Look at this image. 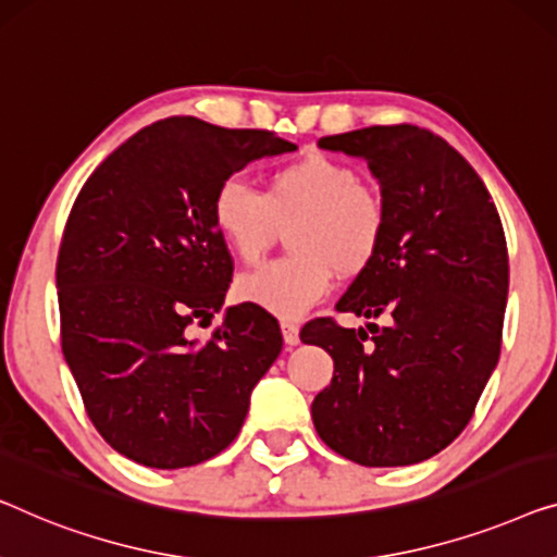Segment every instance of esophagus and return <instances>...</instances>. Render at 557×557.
<instances>
[{
	"label": "esophagus",
	"instance_id": "obj_1",
	"mask_svg": "<svg viewBox=\"0 0 557 557\" xmlns=\"http://www.w3.org/2000/svg\"><path fill=\"white\" fill-rule=\"evenodd\" d=\"M281 334H284V342L288 346L298 344V326L294 324V321H281Z\"/></svg>",
	"mask_w": 557,
	"mask_h": 557
}]
</instances>
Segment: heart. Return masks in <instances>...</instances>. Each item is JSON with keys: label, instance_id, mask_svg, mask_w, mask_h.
<instances>
[{"label": "heart", "instance_id": "b5f03b06", "mask_svg": "<svg viewBox=\"0 0 557 557\" xmlns=\"http://www.w3.org/2000/svg\"><path fill=\"white\" fill-rule=\"evenodd\" d=\"M213 228L238 261L269 251L281 225H292V256L269 261L236 281L240 301L281 319L304 317L334 288L336 271L359 276L382 253L389 208L382 193L361 183L351 163L311 152L281 165L265 193L225 178L211 198Z\"/></svg>", "mask_w": 557, "mask_h": 557}]
</instances>
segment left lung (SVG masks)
Segmentation results:
<instances>
[{"mask_svg": "<svg viewBox=\"0 0 557 557\" xmlns=\"http://www.w3.org/2000/svg\"><path fill=\"white\" fill-rule=\"evenodd\" d=\"M319 145L367 160L389 228L336 304L386 326L324 317L301 329L304 344L334 359L313 426L357 465H417L459 437L499 359L510 284L503 223L474 168L424 127L372 125Z\"/></svg>", "mask_w": 557, "mask_h": 557, "instance_id": "left-lung-1", "label": "left lung"}]
</instances>
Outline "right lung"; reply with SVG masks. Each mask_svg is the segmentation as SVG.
Wrapping results in <instances>:
<instances>
[{
    "label": "right lung",
    "instance_id": "add662e5",
    "mask_svg": "<svg viewBox=\"0 0 557 557\" xmlns=\"http://www.w3.org/2000/svg\"><path fill=\"white\" fill-rule=\"evenodd\" d=\"M292 150L271 131L175 115L110 152L75 198L58 253L62 354L95 430L133 462L178 470L238 437L284 336L253 304L193 336L233 276L211 198L251 160Z\"/></svg>",
    "mask_w": 557,
    "mask_h": 557
}]
</instances>
